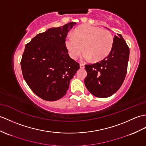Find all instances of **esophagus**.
I'll list each match as a JSON object with an SVG mask.
<instances>
[{
	"instance_id": "obj_1",
	"label": "esophagus",
	"mask_w": 146,
	"mask_h": 146,
	"mask_svg": "<svg viewBox=\"0 0 146 146\" xmlns=\"http://www.w3.org/2000/svg\"><path fill=\"white\" fill-rule=\"evenodd\" d=\"M80 68L83 69L84 68V65L83 63H80Z\"/></svg>"
}]
</instances>
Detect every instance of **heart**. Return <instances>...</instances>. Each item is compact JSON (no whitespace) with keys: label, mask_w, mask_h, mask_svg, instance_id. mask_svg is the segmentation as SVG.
<instances>
[{"label":"heart","mask_w":146,"mask_h":146,"mask_svg":"<svg viewBox=\"0 0 146 146\" xmlns=\"http://www.w3.org/2000/svg\"><path fill=\"white\" fill-rule=\"evenodd\" d=\"M72 35L73 38L69 37L66 40V46L73 59H76L83 50L84 59L98 62L107 57L113 48V35L100 27L80 26L74 30Z\"/></svg>","instance_id":"heart-1"}]
</instances>
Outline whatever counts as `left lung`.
I'll return each mask as SVG.
<instances>
[{
	"label": "left lung",
	"mask_w": 146,
	"mask_h": 146,
	"mask_svg": "<svg viewBox=\"0 0 146 146\" xmlns=\"http://www.w3.org/2000/svg\"><path fill=\"white\" fill-rule=\"evenodd\" d=\"M114 37L111 52L103 60L85 65L84 84L90 92L98 98H108L120 88L126 77L129 48L121 34Z\"/></svg>",
	"instance_id": "left-lung-1"
}]
</instances>
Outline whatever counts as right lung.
Masks as SVG:
<instances>
[{
  "mask_svg": "<svg viewBox=\"0 0 146 146\" xmlns=\"http://www.w3.org/2000/svg\"><path fill=\"white\" fill-rule=\"evenodd\" d=\"M74 22L49 29L27 43L20 62L23 77L42 99L56 101L66 94L80 64L70 57L65 40Z\"/></svg>",
  "mask_w": 146,
  "mask_h": 146,
  "instance_id": "right-lung-1",
  "label": "right lung"
}]
</instances>
